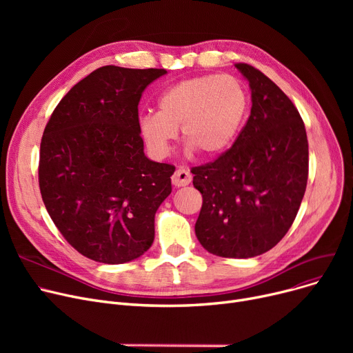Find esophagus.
I'll list each match as a JSON object with an SVG mask.
<instances>
[{"label": "esophagus", "instance_id": "esophagus-1", "mask_svg": "<svg viewBox=\"0 0 353 353\" xmlns=\"http://www.w3.org/2000/svg\"><path fill=\"white\" fill-rule=\"evenodd\" d=\"M190 181H192V173L188 169H184V167H179V169L174 172V174L172 176V183L176 188L188 186Z\"/></svg>", "mask_w": 353, "mask_h": 353}]
</instances>
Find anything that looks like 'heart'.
<instances>
[{
    "label": "heart",
    "instance_id": "heart-1",
    "mask_svg": "<svg viewBox=\"0 0 353 353\" xmlns=\"http://www.w3.org/2000/svg\"><path fill=\"white\" fill-rule=\"evenodd\" d=\"M157 107V113H145L139 120L140 134L154 156L169 154L180 127L189 152L217 157L229 150L242 132L250 99L239 79L208 74L165 88Z\"/></svg>",
    "mask_w": 353,
    "mask_h": 353
}]
</instances>
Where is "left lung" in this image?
<instances>
[{"instance_id":"obj_1","label":"left lung","mask_w":353,"mask_h":353,"mask_svg":"<svg viewBox=\"0 0 353 353\" xmlns=\"http://www.w3.org/2000/svg\"><path fill=\"white\" fill-rule=\"evenodd\" d=\"M249 81L250 116L230 150L193 167L203 205L194 232L221 257L248 259L281 242L306 190L309 148L299 111L263 72L234 64Z\"/></svg>"}]
</instances>
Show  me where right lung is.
Here are the masks:
<instances>
[{
  "mask_svg": "<svg viewBox=\"0 0 353 353\" xmlns=\"http://www.w3.org/2000/svg\"><path fill=\"white\" fill-rule=\"evenodd\" d=\"M161 68H97L52 111L40 145L46 209L83 256L120 265L154 240V216L172 193L174 165L147 159L139 101Z\"/></svg>",
  "mask_w": 353,
  "mask_h": 353,
  "instance_id": "1",
  "label": "right lung"
}]
</instances>
